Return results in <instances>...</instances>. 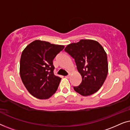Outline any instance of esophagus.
I'll use <instances>...</instances> for the list:
<instances>
[{
    "label": "esophagus",
    "mask_w": 130,
    "mask_h": 130,
    "mask_svg": "<svg viewBox=\"0 0 130 130\" xmlns=\"http://www.w3.org/2000/svg\"><path fill=\"white\" fill-rule=\"evenodd\" d=\"M70 77V74H69V75H67V76H65V77H66V78H67V79H69V78Z\"/></svg>",
    "instance_id": "esophagus-1"
}]
</instances>
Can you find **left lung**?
I'll return each instance as SVG.
<instances>
[{
  "label": "left lung",
  "instance_id": "1",
  "mask_svg": "<svg viewBox=\"0 0 130 130\" xmlns=\"http://www.w3.org/2000/svg\"><path fill=\"white\" fill-rule=\"evenodd\" d=\"M64 50L74 59L82 80L74 90L86 96L96 92L104 84L108 72L107 55L98 42L81 40L72 43Z\"/></svg>",
  "mask_w": 130,
  "mask_h": 130
}]
</instances>
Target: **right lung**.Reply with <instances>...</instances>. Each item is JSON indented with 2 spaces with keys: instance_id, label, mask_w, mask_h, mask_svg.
Listing matches in <instances>:
<instances>
[{
  "instance_id": "right-lung-1",
  "label": "right lung",
  "mask_w": 130,
  "mask_h": 130,
  "mask_svg": "<svg viewBox=\"0 0 130 130\" xmlns=\"http://www.w3.org/2000/svg\"><path fill=\"white\" fill-rule=\"evenodd\" d=\"M64 48L35 40L22 51L20 75L24 86L34 96L46 99L56 93L61 78L54 75L53 60Z\"/></svg>"
}]
</instances>
